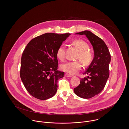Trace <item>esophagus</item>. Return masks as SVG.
<instances>
[{
    "label": "esophagus",
    "mask_w": 129,
    "mask_h": 129,
    "mask_svg": "<svg viewBox=\"0 0 129 129\" xmlns=\"http://www.w3.org/2000/svg\"><path fill=\"white\" fill-rule=\"evenodd\" d=\"M65 76L67 77H72V76H71L70 75H69L68 74H65Z\"/></svg>",
    "instance_id": "obj_1"
}]
</instances>
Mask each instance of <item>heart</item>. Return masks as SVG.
<instances>
[{
	"instance_id": "heart-1",
	"label": "heart",
	"mask_w": 129,
	"mask_h": 129,
	"mask_svg": "<svg viewBox=\"0 0 129 129\" xmlns=\"http://www.w3.org/2000/svg\"><path fill=\"white\" fill-rule=\"evenodd\" d=\"M73 45L79 52L77 58L80 59L85 65L90 63L92 59V54L89 49L88 44L81 39H76L73 41ZM57 57L63 60L65 56V48L64 45L60 46L56 52ZM61 69L69 74L74 75L76 74L81 68V64L80 61H69L62 64L61 65Z\"/></svg>"
}]
</instances>
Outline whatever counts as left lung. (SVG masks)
<instances>
[{
    "mask_svg": "<svg viewBox=\"0 0 129 129\" xmlns=\"http://www.w3.org/2000/svg\"><path fill=\"white\" fill-rule=\"evenodd\" d=\"M76 35L86 36L92 46L94 57L83 73L88 76L81 79L80 84L74 91L81 98L90 99L101 92L106 85L109 76L111 55L104 41L91 31L84 30L76 33Z\"/></svg>",
    "mask_w": 129,
    "mask_h": 129,
    "instance_id": "8db88e82",
    "label": "left lung"
}]
</instances>
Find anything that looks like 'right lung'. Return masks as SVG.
Here are the masks:
<instances>
[{"mask_svg": "<svg viewBox=\"0 0 129 129\" xmlns=\"http://www.w3.org/2000/svg\"><path fill=\"white\" fill-rule=\"evenodd\" d=\"M71 34L46 33L31 39L24 50L20 76L31 95L40 100L51 98L64 73L57 70L56 52Z\"/></svg>", "mask_w": 129, "mask_h": 129, "instance_id": "1", "label": "right lung"}]
</instances>
